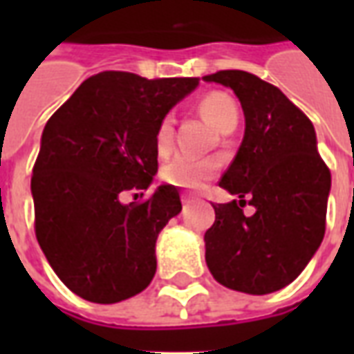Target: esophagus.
<instances>
[{"mask_svg": "<svg viewBox=\"0 0 354 354\" xmlns=\"http://www.w3.org/2000/svg\"><path fill=\"white\" fill-rule=\"evenodd\" d=\"M182 203H184V207H189V203H193V199L187 197V195H182Z\"/></svg>", "mask_w": 354, "mask_h": 354, "instance_id": "esophagus-1", "label": "esophagus"}]
</instances>
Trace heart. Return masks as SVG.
<instances>
[{
    "mask_svg": "<svg viewBox=\"0 0 354 354\" xmlns=\"http://www.w3.org/2000/svg\"><path fill=\"white\" fill-rule=\"evenodd\" d=\"M201 113L216 131L227 134L239 123V108L235 100L225 93H208L199 102ZM174 138V117L167 113L155 131V149L161 155L169 153ZM214 162L205 159H195L189 155L172 157L161 170V178L170 185H176L187 192H197L214 176Z\"/></svg>",
    "mask_w": 354,
    "mask_h": 354,
    "instance_id": "heart-1",
    "label": "heart"
}]
</instances>
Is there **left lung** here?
Here are the masks:
<instances>
[{
	"instance_id": "8db88e82",
	"label": "left lung",
	"mask_w": 354,
	"mask_h": 354,
	"mask_svg": "<svg viewBox=\"0 0 354 354\" xmlns=\"http://www.w3.org/2000/svg\"><path fill=\"white\" fill-rule=\"evenodd\" d=\"M230 87L245 111V138L220 185L239 201L214 205L207 266L225 288L254 296L288 286L326 230L330 169L309 117L271 83L243 70L205 75ZM246 202L257 208L245 216Z\"/></svg>"
}]
</instances>
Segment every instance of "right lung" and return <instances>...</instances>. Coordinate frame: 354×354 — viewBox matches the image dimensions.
<instances>
[{
    "mask_svg": "<svg viewBox=\"0 0 354 354\" xmlns=\"http://www.w3.org/2000/svg\"><path fill=\"white\" fill-rule=\"evenodd\" d=\"M199 77H88L50 115L32 174L35 237L73 294L117 304L147 288L155 241L182 201L174 185L144 199L157 172L155 131ZM138 191L140 201L120 203ZM138 196V194H135Z\"/></svg>",
    "mask_w": 354,
    "mask_h": 354,
    "instance_id": "obj_1",
    "label": "right lung"
}]
</instances>
